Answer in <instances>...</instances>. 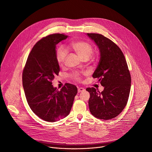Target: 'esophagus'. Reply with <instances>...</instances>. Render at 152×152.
Masks as SVG:
<instances>
[{
    "label": "esophagus",
    "instance_id": "obj_1",
    "mask_svg": "<svg viewBox=\"0 0 152 152\" xmlns=\"http://www.w3.org/2000/svg\"><path fill=\"white\" fill-rule=\"evenodd\" d=\"M85 90V89L83 88H79L78 90H77V92L78 93H80V92H82Z\"/></svg>",
    "mask_w": 152,
    "mask_h": 152
}]
</instances>
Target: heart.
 <instances>
[{
    "mask_svg": "<svg viewBox=\"0 0 152 152\" xmlns=\"http://www.w3.org/2000/svg\"><path fill=\"white\" fill-rule=\"evenodd\" d=\"M71 48L75 51L82 59H88L93 53V48L89 42L84 41H73L70 44ZM68 52L64 47L61 46L56 50V59L59 66H63L66 62ZM70 77L75 80L79 82L82 79V75L79 73H73Z\"/></svg>",
    "mask_w": 152,
    "mask_h": 152,
    "instance_id": "obj_1",
    "label": "heart"
}]
</instances>
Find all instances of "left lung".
<instances>
[{
  "label": "left lung",
  "mask_w": 152,
  "mask_h": 152,
  "mask_svg": "<svg viewBox=\"0 0 152 152\" xmlns=\"http://www.w3.org/2000/svg\"><path fill=\"white\" fill-rule=\"evenodd\" d=\"M98 46L100 58L93 75L104 86L100 93L87 88L90 97V111L95 117L105 120L118 115L127 104L131 86V76L123 53L110 39L102 34L88 33Z\"/></svg>",
  "instance_id": "obj_1"
}]
</instances>
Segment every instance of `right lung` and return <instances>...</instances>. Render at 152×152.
Instances as JSON below:
<instances>
[{"mask_svg": "<svg viewBox=\"0 0 152 152\" xmlns=\"http://www.w3.org/2000/svg\"><path fill=\"white\" fill-rule=\"evenodd\" d=\"M67 35L53 34L39 40L31 50L23 70L25 96L31 110L42 120L55 122L67 117L72 109L77 88L66 83L60 91L52 80L60 71L56 48Z\"/></svg>", "mask_w": 152, "mask_h": 152, "instance_id": "1", "label": "right lung"}]
</instances>
